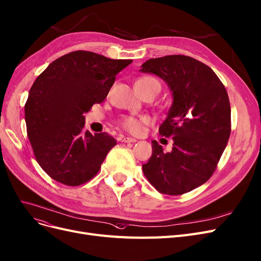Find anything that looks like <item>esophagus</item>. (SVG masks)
Wrapping results in <instances>:
<instances>
[{"label": "esophagus", "instance_id": "34e87169", "mask_svg": "<svg viewBox=\"0 0 261 261\" xmlns=\"http://www.w3.org/2000/svg\"><path fill=\"white\" fill-rule=\"evenodd\" d=\"M121 141L122 142H125V143H128V142H136L137 140L135 139V138H130V137H123V138H121Z\"/></svg>", "mask_w": 261, "mask_h": 261}]
</instances>
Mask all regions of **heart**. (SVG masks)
Here are the masks:
<instances>
[{
  "label": "heart",
  "instance_id": "b5f03b06",
  "mask_svg": "<svg viewBox=\"0 0 261 261\" xmlns=\"http://www.w3.org/2000/svg\"><path fill=\"white\" fill-rule=\"evenodd\" d=\"M153 81H156L154 80L153 77H149V76H146V77H140L137 80L136 84H145V83H149V82H153ZM149 122V119L146 118V116H142V118H134V116H126V118H123L120 122L121 126L125 129L127 130L128 133L130 134H140L143 129V124H146Z\"/></svg>",
  "mask_w": 261,
  "mask_h": 261
}]
</instances>
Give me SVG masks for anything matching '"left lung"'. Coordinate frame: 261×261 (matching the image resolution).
<instances>
[{"instance_id":"left-lung-1","label":"left lung","mask_w":261,"mask_h":261,"mask_svg":"<svg viewBox=\"0 0 261 261\" xmlns=\"http://www.w3.org/2000/svg\"><path fill=\"white\" fill-rule=\"evenodd\" d=\"M160 76L173 96L159 133L173 138L172 151L152 141V155L142 165L149 182L161 193L184 194L205 184L216 169L231 133L228 93L216 73L184 55L147 60L139 70Z\"/></svg>"}]
</instances>
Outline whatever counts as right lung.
<instances>
[{"instance_id": "right-lung-1", "label": "right lung", "mask_w": 261, "mask_h": 261, "mask_svg": "<svg viewBox=\"0 0 261 261\" xmlns=\"http://www.w3.org/2000/svg\"><path fill=\"white\" fill-rule=\"evenodd\" d=\"M130 59L75 50L54 60L34 81L24 106L27 134L42 169L54 180L80 186L99 172L116 140L84 129L85 112L102 102Z\"/></svg>"}]
</instances>
